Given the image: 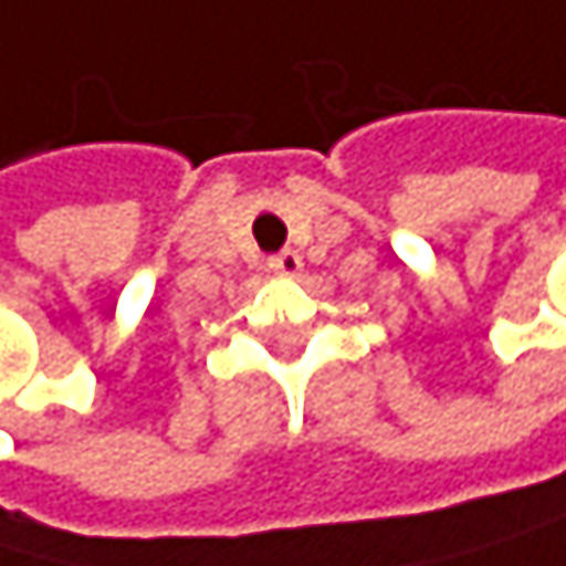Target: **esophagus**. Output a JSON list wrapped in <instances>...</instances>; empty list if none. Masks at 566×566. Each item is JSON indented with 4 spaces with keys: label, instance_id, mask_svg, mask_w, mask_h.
<instances>
[{
    "label": "esophagus",
    "instance_id": "esophagus-1",
    "mask_svg": "<svg viewBox=\"0 0 566 566\" xmlns=\"http://www.w3.org/2000/svg\"><path fill=\"white\" fill-rule=\"evenodd\" d=\"M266 266H270V273H276V276H296V273L303 270V260H300V252L283 249V252H276V256H273Z\"/></svg>",
    "mask_w": 566,
    "mask_h": 566
}]
</instances>
